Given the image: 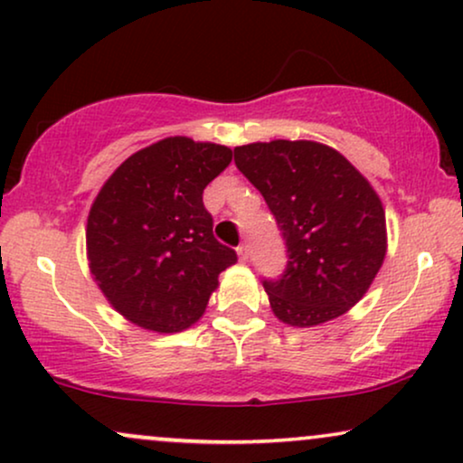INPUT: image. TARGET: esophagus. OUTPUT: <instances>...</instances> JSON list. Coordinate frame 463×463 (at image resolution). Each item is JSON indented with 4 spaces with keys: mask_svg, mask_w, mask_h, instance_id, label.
Segmentation results:
<instances>
[{
    "mask_svg": "<svg viewBox=\"0 0 463 463\" xmlns=\"http://www.w3.org/2000/svg\"><path fill=\"white\" fill-rule=\"evenodd\" d=\"M238 260L240 261H249V246H246V242L238 246Z\"/></svg>",
    "mask_w": 463,
    "mask_h": 463,
    "instance_id": "obj_1",
    "label": "esophagus"
}]
</instances>
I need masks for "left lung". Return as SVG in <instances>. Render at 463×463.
<instances>
[{
    "instance_id": "left-lung-1",
    "label": "left lung",
    "mask_w": 463,
    "mask_h": 463,
    "mask_svg": "<svg viewBox=\"0 0 463 463\" xmlns=\"http://www.w3.org/2000/svg\"><path fill=\"white\" fill-rule=\"evenodd\" d=\"M233 161L260 189L287 244L285 274L263 280L276 319L312 327L349 312L387 253L385 208L364 174L312 140L244 144Z\"/></svg>"
}]
</instances>
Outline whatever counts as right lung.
<instances>
[{"label":"right lung","mask_w":463,"mask_h":463,"mask_svg":"<svg viewBox=\"0 0 463 463\" xmlns=\"http://www.w3.org/2000/svg\"><path fill=\"white\" fill-rule=\"evenodd\" d=\"M232 148L165 137L123 161L87 219V260L112 308L157 334L200 321L236 250L213 236L202 194L230 165Z\"/></svg>","instance_id":"right-lung-1"}]
</instances>
